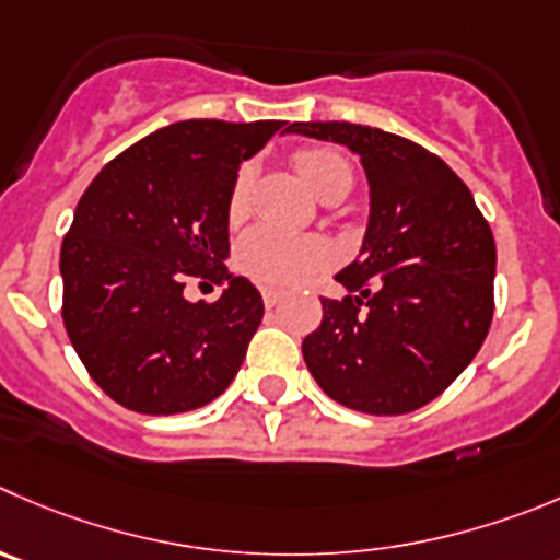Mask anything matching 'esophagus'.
I'll use <instances>...</instances> for the list:
<instances>
[{"label": "esophagus", "mask_w": 560, "mask_h": 560, "mask_svg": "<svg viewBox=\"0 0 560 560\" xmlns=\"http://www.w3.org/2000/svg\"><path fill=\"white\" fill-rule=\"evenodd\" d=\"M260 296H264V305L266 307H275L277 302L283 300V291H277V289H269V285H264V289H260Z\"/></svg>", "instance_id": "34e87169"}]
</instances>
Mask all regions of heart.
<instances>
[{"label":"heart","mask_w":560,"mask_h":560,"mask_svg":"<svg viewBox=\"0 0 560 560\" xmlns=\"http://www.w3.org/2000/svg\"><path fill=\"white\" fill-rule=\"evenodd\" d=\"M294 164L322 200H340L354 186V167L332 145H311L294 153ZM253 164H242L228 195V220L236 225L249 211ZM338 253L322 236H300L280 228H255L238 242L236 266L266 285H300L335 264Z\"/></svg>","instance_id":"heart-1"}]
</instances>
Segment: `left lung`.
Instances as JSON below:
<instances>
[{"label": "left lung", "instance_id": "left-lung-1", "mask_svg": "<svg viewBox=\"0 0 560 560\" xmlns=\"http://www.w3.org/2000/svg\"><path fill=\"white\" fill-rule=\"evenodd\" d=\"M289 131L343 142L371 184L360 258L322 300L302 340L307 371L332 401L404 415L434 401L470 365L494 313V238L465 180L407 137L329 120Z\"/></svg>", "mask_w": 560, "mask_h": 560}]
</instances>
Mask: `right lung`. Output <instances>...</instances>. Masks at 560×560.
<instances>
[{"label":"right lung","mask_w":560,"mask_h":560,"mask_svg":"<svg viewBox=\"0 0 560 560\" xmlns=\"http://www.w3.org/2000/svg\"><path fill=\"white\" fill-rule=\"evenodd\" d=\"M283 120H180L117 153L84 189L62 238V324L95 385L120 407L178 415L214 401L264 318L225 255L238 164ZM189 279L229 280L189 303Z\"/></svg>","instance_id":"right-lung-1"}]
</instances>
